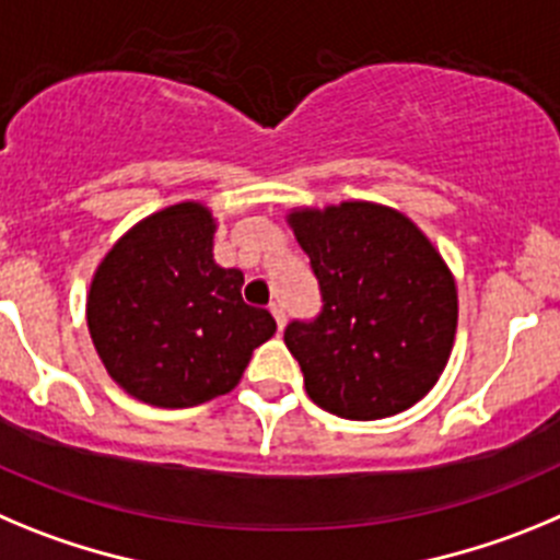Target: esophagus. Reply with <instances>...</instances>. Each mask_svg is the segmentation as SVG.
<instances>
[{
    "mask_svg": "<svg viewBox=\"0 0 560 560\" xmlns=\"http://www.w3.org/2000/svg\"><path fill=\"white\" fill-rule=\"evenodd\" d=\"M270 312H273L276 326H279V331L284 329V326H287V312H284V306H281L279 301H273V304H270Z\"/></svg>",
    "mask_w": 560,
    "mask_h": 560,
    "instance_id": "obj_1",
    "label": "esophagus"
}]
</instances>
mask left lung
<instances>
[{"mask_svg": "<svg viewBox=\"0 0 560 560\" xmlns=\"http://www.w3.org/2000/svg\"><path fill=\"white\" fill-rule=\"evenodd\" d=\"M320 284V315L284 329L317 407L351 421L424 399L452 354L455 276L410 218L365 200L287 214Z\"/></svg>", "mask_w": 560, "mask_h": 560, "instance_id": "left-lung-1", "label": "left lung"}]
</instances>
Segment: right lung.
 <instances>
[{"label": "right lung", "mask_w": 560, "mask_h": 560, "mask_svg": "<svg viewBox=\"0 0 560 560\" xmlns=\"http://www.w3.org/2000/svg\"><path fill=\"white\" fill-rule=\"evenodd\" d=\"M203 203L136 223L92 279L85 320L110 380L153 407H195L234 390L276 320L243 301V270L214 261Z\"/></svg>", "instance_id": "right-lung-1"}]
</instances>
